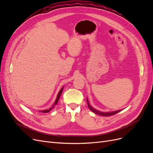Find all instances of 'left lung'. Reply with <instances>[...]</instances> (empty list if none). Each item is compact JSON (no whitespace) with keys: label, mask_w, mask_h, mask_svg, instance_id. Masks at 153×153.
I'll list each match as a JSON object with an SVG mask.
<instances>
[{"label":"left lung","mask_w":153,"mask_h":153,"mask_svg":"<svg viewBox=\"0 0 153 153\" xmlns=\"http://www.w3.org/2000/svg\"><path fill=\"white\" fill-rule=\"evenodd\" d=\"M87 105H88V107L89 108V109L92 111V112H94L95 114H97L98 115H102V116H111V115H113L115 114H117L118 112H119L120 111H121V110H117V111H114V112H100V111L97 110L96 109H94V108H92V106L89 105V102H88V100H87Z\"/></svg>","instance_id":"8db88e82"}]
</instances>
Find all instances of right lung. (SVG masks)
Returning <instances> with one entry per match:
<instances>
[{"instance_id": "obj_1", "label": "right lung", "mask_w": 153, "mask_h": 153, "mask_svg": "<svg viewBox=\"0 0 153 153\" xmlns=\"http://www.w3.org/2000/svg\"><path fill=\"white\" fill-rule=\"evenodd\" d=\"M63 88H64V87H63ZM63 88H62V89L61 91H59V94H58V95H57V97L56 101H55V102L54 105L52 106V107L50 108H49V109H48V110H45L41 111V112H43V113H48V112H50V111L52 110L55 107V105H56V104H57V103H58V101H59V98H60V97H61V94H62V90H63Z\"/></svg>"}]
</instances>
